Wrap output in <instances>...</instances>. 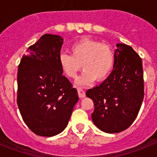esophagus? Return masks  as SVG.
Returning <instances> with one entry per match:
<instances>
[{"label":"esophagus","instance_id":"34e87169","mask_svg":"<svg viewBox=\"0 0 157 157\" xmlns=\"http://www.w3.org/2000/svg\"><path fill=\"white\" fill-rule=\"evenodd\" d=\"M78 97H79L80 98H83L86 97V94L85 92H84V90H82L80 88L78 89Z\"/></svg>","mask_w":157,"mask_h":157}]
</instances>
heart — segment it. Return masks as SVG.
<instances>
[{"label": "heart", "instance_id": "obj_1", "mask_svg": "<svg viewBox=\"0 0 157 157\" xmlns=\"http://www.w3.org/2000/svg\"><path fill=\"white\" fill-rule=\"evenodd\" d=\"M70 51L71 55L59 56V63L63 73L72 78H76L82 66V74L76 80L78 86L90 85L96 79L103 81L112 72L115 56L109 45L85 37L73 44Z\"/></svg>", "mask_w": 157, "mask_h": 157}]
</instances>
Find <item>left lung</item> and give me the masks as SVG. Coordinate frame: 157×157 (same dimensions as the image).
Segmentation results:
<instances>
[{
    "label": "left lung",
    "mask_w": 157,
    "mask_h": 157,
    "mask_svg": "<svg viewBox=\"0 0 157 157\" xmlns=\"http://www.w3.org/2000/svg\"><path fill=\"white\" fill-rule=\"evenodd\" d=\"M116 47L111 74L86 94L94 104L93 123L109 134L121 132L132 124L144 98L141 59L129 45L118 43Z\"/></svg>",
    "instance_id": "obj_1"
}]
</instances>
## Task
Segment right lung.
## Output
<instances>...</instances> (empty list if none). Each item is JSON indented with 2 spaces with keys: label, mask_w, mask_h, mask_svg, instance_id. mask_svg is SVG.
I'll use <instances>...</instances> for the list:
<instances>
[{
  "label": "right lung",
  "mask_w": 157,
  "mask_h": 157,
  "mask_svg": "<svg viewBox=\"0 0 157 157\" xmlns=\"http://www.w3.org/2000/svg\"><path fill=\"white\" fill-rule=\"evenodd\" d=\"M63 43L61 36L44 34L27 48L18 67L19 112L28 128L42 137L61 133L78 101L77 90L62 75Z\"/></svg>",
  "instance_id": "right-lung-1"
}]
</instances>
